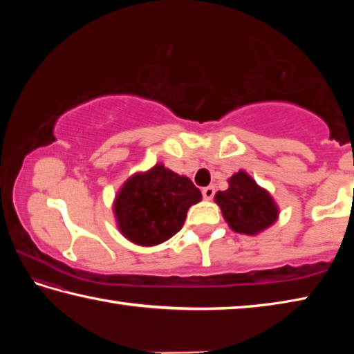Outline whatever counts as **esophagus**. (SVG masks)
Returning a JSON list of instances; mask_svg holds the SVG:
<instances>
[{
	"instance_id": "34e87169",
	"label": "esophagus",
	"mask_w": 354,
	"mask_h": 354,
	"mask_svg": "<svg viewBox=\"0 0 354 354\" xmlns=\"http://www.w3.org/2000/svg\"><path fill=\"white\" fill-rule=\"evenodd\" d=\"M214 194H215L214 185H209V187H205V189H203V196H205V200H212Z\"/></svg>"
}]
</instances>
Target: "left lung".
Listing matches in <instances>:
<instances>
[{"label":"left lung","instance_id":"1","mask_svg":"<svg viewBox=\"0 0 354 354\" xmlns=\"http://www.w3.org/2000/svg\"><path fill=\"white\" fill-rule=\"evenodd\" d=\"M230 187L215 194L227 226L245 236H257L279 217V207L270 192L261 187L247 171L239 170L230 179Z\"/></svg>","mask_w":354,"mask_h":354}]
</instances>
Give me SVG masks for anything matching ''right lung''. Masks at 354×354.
Instances as JSON below:
<instances>
[{"instance_id": "1", "label": "right lung", "mask_w": 354, "mask_h": 354, "mask_svg": "<svg viewBox=\"0 0 354 354\" xmlns=\"http://www.w3.org/2000/svg\"><path fill=\"white\" fill-rule=\"evenodd\" d=\"M201 198L187 176L159 162L131 175L117 192L112 209L123 237L140 247H154L181 230L189 207Z\"/></svg>"}]
</instances>
